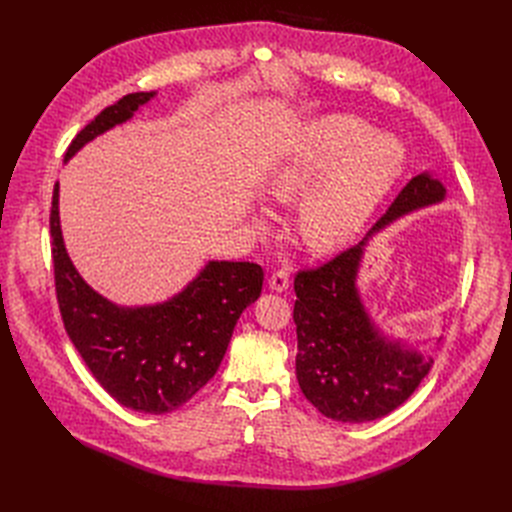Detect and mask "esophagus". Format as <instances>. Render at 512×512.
I'll list each match as a JSON object with an SVG mask.
<instances>
[{
    "instance_id": "1",
    "label": "esophagus",
    "mask_w": 512,
    "mask_h": 512,
    "mask_svg": "<svg viewBox=\"0 0 512 512\" xmlns=\"http://www.w3.org/2000/svg\"><path fill=\"white\" fill-rule=\"evenodd\" d=\"M288 286H290V276H288L286 270H278V272L272 274V278H270V288L272 290L284 292V290H288Z\"/></svg>"
}]
</instances>
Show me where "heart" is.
<instances>
[{
    "label": "heart",
    "instance_id": "b5f03b06",
    "mask_svg": "<svg viewBox=\"0 0 512 512\" xmlns=\"http://www.w3.org/2000/svg\"><path fill=\"white\" fill-rule=\"evenodd\" d=\"M353 114L305 122L267 168L263 191L272 201L300 197L297 230L315 253H334L363 232L405 166V147L390 132L372 130ZM270 220L259 209L253 222Z\"/></svg>",
    "mask_w": 512,
    "mask_h": 512
}]
</instances>
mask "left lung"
Masks as SVG:
<instances>
[{
	"instance_id": "left-lung-1",
	"label": "left lung",
	"mask_w": 512,
	"mask_h": 512,
	"mask_svg": "<svg viewBox=\"0 0 512 512\" xmlns=\"http://www.w3.org/2000/svg\"><path fill=\"white\" fill-rule=\"evenodd\" d=\"M446 186L421 172L402 188L367 236L317 270L294 278L297 380L311 405L334 421L365 423L392 413L434 365L419 346L386 334L357 286L369 240L402 215L442 203Z\"/></svg>"
}]
</instances>
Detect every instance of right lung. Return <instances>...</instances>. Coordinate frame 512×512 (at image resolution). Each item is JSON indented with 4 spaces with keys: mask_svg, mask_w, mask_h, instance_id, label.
Masks as SVG:
<instances>
[{
    "mask_svg": "<svg viewBox=\"0 0 512 512\" xmlns=\"http://www.w3.org/2000/svg\"><path fill=\"white\" fill-rule=\"evenodd\" d=\"M155 95L130 93L105 107L76 134L64 161L128 122ZM49 230L64 328L95 380L126 409L151 415L180 409L213 378L240 313L259 299L261 265L211 259L168 301L126 307L93 290L74 267L62 236L58 182Z\"/></svg>",
    "mask_w": 512,
    "mask_h": 512,
    "instance_id": "1",
    "label": "right lung"
}]
</instances>
